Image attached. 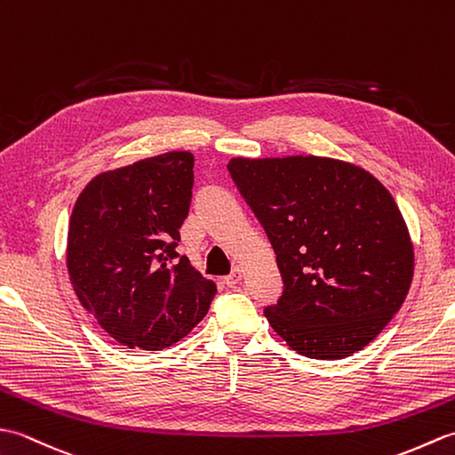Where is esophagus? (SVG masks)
<instances>
[{"instance_id":"1","label":"esophagus","mask_w":455,"mask_h":455,"mask_svg":"<svg viewBox=\"0 0 455 455\" xmlns=\"http://www.w3.org/2000/svg\"><path fill=\"white\" fill-rule=\"evenodd\" d=\"M243 269L240 267H236V269H233V274H228L227 277H225V283L228 285V287H235V285H238L240 283V279H243Z\"/></svg>"}]
</instances>
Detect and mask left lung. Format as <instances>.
Wrapping results in <instances>:
<instances>
[{
	"mask_svg": "<svg viewBox=\"0 0 455 455\" xmlns=\"http://www.w3.org/2000/svg\"><path fill=\"white\" fill-rule=\"evenodd\" d=\"M236 188L274 246L283 295L264 315L297 354L342 360L403 307L414 244L387 188L326 156L230 158Z\"/></svg>",
	"mask_w": 455,
	"mask_h": 455,
	"instance_id": "1",
	"label": "left lung"
}]
</instances>
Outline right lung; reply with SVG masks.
<instances>
[{
  "instance_id": "obj_1",
  "label": "right lung",
  "mask_w": 455,
  "mask_h": 455,
  "mask_svg": "<svg viewBox=\"0 0 455 455\" xmlns=\"http://www.w3.org/2000/svg\"><path fill=\"white\" fill-rule=\"evenodd\" d=\"M193 154L172 150L101 172L76 199L66 267L82 307L115 342L162 350L207 315L217 287L181 256Z\"/></svg>"
}]
</instances>
